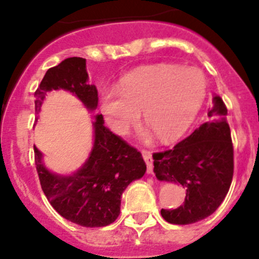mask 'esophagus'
Segmentation results:
<instances>
[{
    "label": "esophagus",
    "instance_id": "34e87169",
    "mask_svg": "<svg viewBox=\"0 0 259 259\" xmlns=\"http://www.w3.org/2000/svg\"><path fill=\"white\" fill-rule=\"evenodd\" d=\"M141 153H143L144 160H145V162H146V164H147V173H149V175H151L152 171H153L152 153L150 152V151H147V150H143V151H141Z\"/></svg>",
    "mask_w": 259,
    "mask_h": 259
}]
</instances>
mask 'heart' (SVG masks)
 Listing matches in <instances>:
<instances>
[{
  "instance_id": "b5f03b06",
  "label": "heart",
  "mask_w": 259,
  "mask_h": 259,
  "mask_svg": "<svg viewBox=\"0 0 259 259\" xmlns=\"http://www.w3.org/2000/svg\"><path fill=\"white\" fill-rule=\"evenodd\" d=\"M205 96V76L197 67L155 65L127 75L118 88H107L101 109L118 134H125L141 112L150 129L168 143L190 126Z\"/></svg>"
}]
</instances>
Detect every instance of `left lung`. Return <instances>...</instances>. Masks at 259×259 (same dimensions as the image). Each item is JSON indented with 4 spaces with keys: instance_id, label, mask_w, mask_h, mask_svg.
Wrapping results in <instances>:
<instances>
[{
    "instance_id": "1",
    "label": "left lung",
    "mask_w": 259,
    "mask_h": 259,
    "mask_svg": "<svg viewBox=\"0 0 259 259\" xmlns=\"http://www.w3.org/2000/svg\"><path fill=\"white\" fill-rule=\"evenodd\" d=\"M226 115L223 99L214 96L208 121L172 150L153 153V172L157 180L186 188L183 205L161 210L167 223H198L210 217L225 199L234 176V147Z\"/></svg>"
}]
</instances>
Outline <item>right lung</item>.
I'll use <instances>...</instances> for the list:
<instances>
[{"label":"right lung","instance_id":"right-lung-1","mask_svg":"<svg viewBox=\"0 0 259 259\" xmlns=\"http://www.w3.org/2000/svg\"><path fill=\"white\" fill-rule=\"evenodd\" d=\"M58 90L69 91L88 110L98 106L97 88L88 84L86 59H65L47 71L34 93L36 114L40 113L47 93ZM92 125V150L84 163L71 175L49 171L35 146L34 153L41 189L51 206L79 226L102 227L119 217L121 194L133 181L143 177L146 163L138 150L104 126L101 114L96 115Z\"/></svg>","mask_w":259,"mask_h":259}]
</instances>
